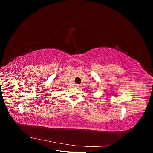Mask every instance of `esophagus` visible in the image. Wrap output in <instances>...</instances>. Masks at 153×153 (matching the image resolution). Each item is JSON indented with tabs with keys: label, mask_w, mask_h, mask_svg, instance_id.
I'll return each instance as SVG.
<instances>
[{
	"label": "esophagus",
	"mask_w": 153,
	"mask_h": 153,
	"mask_svg": "<svg viewBox=\"0 0 153 153\" xmlns=\"http://www.w3.org/2000/svg\"><path fill=\"white\" fill-rule=\"evenodd\" d=\"M80 85H78V84H75V87H76L77 88H79L80 87Z\"/></svg>",
	"instance_id": "obj_1"
}]
</instances>
